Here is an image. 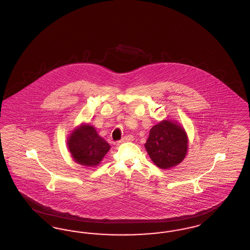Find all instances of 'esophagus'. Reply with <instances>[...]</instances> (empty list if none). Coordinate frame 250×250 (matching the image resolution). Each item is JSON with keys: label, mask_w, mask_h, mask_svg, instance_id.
<instances>
[{"label": "esophagus", "mask_w": 250, "mask_h": 250, "mask_svg": "<svg viewBox=\"0 0 250 250\" xmlns=\"http://www.w3.org/2000/svg\"><path fill=\"white\" fill-rule=\"evenodd\" d=\"M132 141H133V137H132L131 135H128V136L124 137V138L120 141L119 143H127V142H132Z\"/></svg>", "instance_id": "esophagus-1"}]
</instances>
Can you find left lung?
Masks as SVG:
<instances>
[{"mask_svg": "<svg viewBox=\"0 0 250 250\" xmlns=\"http://www.w3.org/2000/svg\"><path fill=\"white\" fill-rule=\"evenodd\" d=\"M144 146L155 165L167 169L185 159L188 150V138L177 121L167 118L151 128Z\"/></svg>", "mask_w": 250, "mask_h": 250, "instance_id": "left-lung-1", "label": "left lung"}]
</instances>
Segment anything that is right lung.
Masks as SVG:
<instances>
[{
    "label": "right lung",
    "mask_w": 250,
    "mask_h": 250,
    "mask_svg": "<svg viewBox=\"0 0 250 250\" xmlns=\"http://www.w3.org/2000/svg\"><path fill=\"white\" fill-rule=\"evenodd\" d=\"M66 143L73 160L82 166L99 165L110 149V145L97 134L95 127L84 123L72 130Z\"/></svg>",
    "instance_id": "1"
}]
</instances>
